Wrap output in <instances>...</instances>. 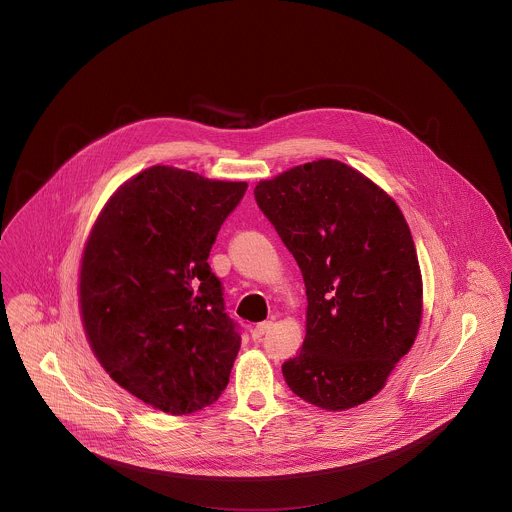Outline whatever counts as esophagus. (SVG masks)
I'll return each instance as SVG.
<instances>
[{
  "label": "esophagus",
  "instance_id": "obj_1",
  "mask_svg": "<svg viewBox=\"0 0 512 512\" xmlns=\"http://www.w3.org/2000/svg\"><path fill=\"white\" fill-rule=\"evenodd\" d=\"M269 328H271V322H259L253 330H251V336H253V340H261L267 332H269Z\"/></svg>",
  "mask_w": 512,
  "mask_h": 512
}]
</instances>
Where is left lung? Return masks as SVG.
<instances>
[{
	"instance_id": "1",
	"label": "left lung",
	"mask_w": 512,
	"mask_h": 512,
	"mask_svg": "<svg viewBox=\"0 0 512 512\" xmlns=\"http://www.w3.org/2000/svg\"><path fill=\"white\" fill-rule=\"evenodd\" d=\"M255 200L307 287V336L283 364L287 386L328 411L372 400L421 324V271L402 209L328 158L259 182Z\"/></svg>"
}]
</instances>
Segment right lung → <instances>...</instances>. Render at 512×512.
<instances>
[{
	"label": "right lung",
	"mask_w": 512,
	"mask_h": 512,
	"mask_svg": "<svg viewBox=\"0 0 512 512\" xmlns=\"http://www.w3.org/2000/svg\"><path fill=\"white\" fill-rule=\"evenodd\" d=\"M245 182L152 166L106 202L81 261L87 340L108 376L152 408L217 402L241 336L207 257Z\"/></svg>",
	"instance_id": "right-lung-1"
}]
</instances>
